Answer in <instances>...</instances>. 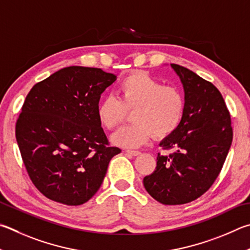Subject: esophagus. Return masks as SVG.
Masks as SVG:
<instances>
[{"instance_id":"34e87169","label":"esophagus","mask_w":250,"mask_h":250,"mask_svg":"<svg viewBox=\"0 0 250 250\" xmlns=\"http://www.w3.org/2000/svg\"><path fill=\"white\" fill-rule=\"evenodd\" d=\"M125 152H126V154H130V155H132V156H138L141 154L140 151H132V149H126Z\"/></svg>"}]
</instances>
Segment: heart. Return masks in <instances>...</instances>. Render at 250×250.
I'll use <instances>...</instances> for the list:
<instances>
[{"label":"heart","mask_w":250,"mask_h":250,"mask_svg":"<svg viewBox=\"0 0 250 250\" xmlns=\"http://www.w3.org/2000/svg\"><path fill=\"white\" fill-rule=\"evenodd\" d=\"M132 125L122 126L112 142L122 147H139L151 139L168 137L178 129L185 115L184 94L144 72H134L120 82L117 98L108 96L97 106V118L107 130L121 124L125 110H132Z\"/></svg>","instance_id":"b5f03b06"}]
</instances>
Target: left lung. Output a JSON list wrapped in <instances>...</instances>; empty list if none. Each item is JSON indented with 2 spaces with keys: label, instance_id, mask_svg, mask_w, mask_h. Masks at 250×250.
I'll list each match as a JSON object with an SVG mask.
<instances>
[{
  "label": "left lung",
  "instance_id": "left-lung-1",
  "mask_svg": "<svg viewBox=\"0 0 250 250\" xmlns=\"http://www.w3.org/2000/svg\"><path fill=\"white\" fill-rule=\"evenodd\" d=\"M184 87L185 115L174 133L161 141L174 154L158 153L156 168L143 179L156 201L168 206L196 200L214 183L232 144L225 102L214 85L194 72L170 64Z\"/></svg>",
  "mask_w": 250,
  "mask_h": 250
}]
</instances>
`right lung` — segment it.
I'll list each match as a JSON object with an SVG mask.
<instances>
[{
	"label": "right lung",
	"mask_w": 250,
	"mask_h": 250,
	"mask_svg": "<svg viewBox=\"0 0 250 250\" xmlns=\"http://www.w3.org/2000/svg\"><path fill=\"white\" fill-rule=\"evenodd\" d=\"M115 74L67 66L36 84L16 124V141L31 181L40 192L66 206L88 201L101 187L111 158L97 118L102 94Z\"/></svg>",
	"instance_id": "obj_1"
}]
</instances>
